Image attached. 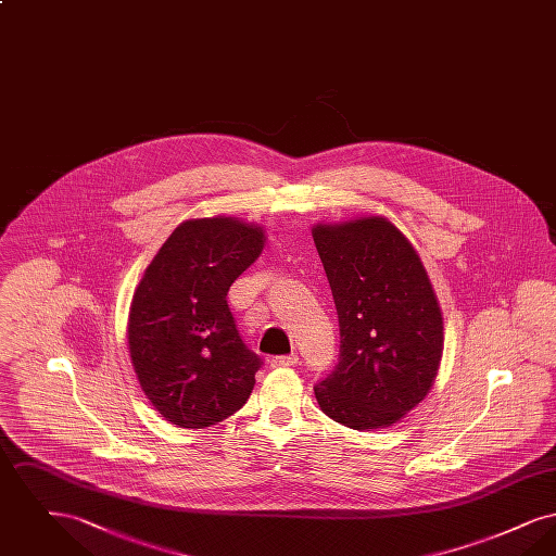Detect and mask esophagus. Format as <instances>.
Here are the masks:
<instances>
[{
    "instance_id": "1",
    "label": "esophagus",
    "mask_w": 556,
    "mask_h": 556,
    "mask_svg": "<svg viewBox=\"0 0 556 556\" xmlns=\"http://www.w3.org/2000/svg\"><path fill=\"white\" fill-rule=\"evenodd\" d=\"M300 363V358L295 356V354H291V356H275V358H270V367L273 369H290V367H295Z\"/></svg>"
}]
</instances>
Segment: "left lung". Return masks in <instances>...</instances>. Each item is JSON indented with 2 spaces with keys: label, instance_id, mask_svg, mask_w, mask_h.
<instances>
[{
  "label": "left lung",
  "instance_id": "obj_1",
  "mask_svg": "<svg viewBox=\"0 0 556 556\" xmlns=\"http://www.w3.org/2000/svg\"><path fill=\"white\" fill-rule=\"evenodd\" d=\"M313 239L340 318V363L315 386L320 410L386 429L424 400L442 363L444 318L408 238L379 214L317 223Z\"/></svg>",
  "mask_w": 556,
  "mask_h": 556
}]
</instances>
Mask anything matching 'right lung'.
Listing matches in <instances>:
<instances>
[{"instance_id": "obj_1", "label": "right lung", "mask_w": 556, "mask_h": 556, "mask_svg": "<svg viewBox=\"0 0 556 556\" xmlns=\"http://www.w3.org/2000/svg\"><path fill=\"white\" fill-rule=\"evenodd\" d=\"M236 216L184 220L132 291L127 340L143 394L177 427L220 424L245 404L261 358L236 329L227 291L265 250Z\"/></svg>"}]
</instances>
